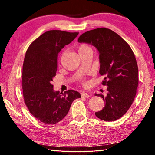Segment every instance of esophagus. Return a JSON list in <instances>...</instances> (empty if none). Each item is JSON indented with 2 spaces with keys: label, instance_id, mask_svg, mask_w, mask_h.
Wrapping results in <instances>:
<instances>
[{
  "label": "esophagus",
  "instance_id": "34e87169",
  "mask_svg": "<svg viewBox=\"0 0 155 155\" xmlns=\"http://www.w3.org/2000/svg\"><path fill=\"white\" fill-rule=\"evenodd\" d=\"M81 96L85 97V98H89V97H90L91 96L89 94H87V92H84L83 91V92L81 93Z\"/></svg>",
  "mask_w": 155,
  "mask_h": 155
}]
</instances>
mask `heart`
Wrapping results in <instances>:
<instances>
[{"label":"heart","instance_id":"b5f03b06","mask_svg":"<svg viewBox=\"0 0 155 155\" xmlns=\"http://www.w3.org/2000/svg\"><path fill=\"white\" fill-rule=\"evenodd\" d=\"M86 50H91L90 47L87 44H83L80 45V46L78 47V52L81 51H86Z\"/></svg>","mask_w":155,"mask_h":155}]
</instances>
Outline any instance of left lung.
<instances>
[{
  "label": "left lung",
  "mask_w": 155,
  "mask_h": 155,
  "mask_svg": "<svg viewBox=\"0 0 155 155\" xmlns=\"http://www.w3.org/2000/svg\"><path fill=\"white\" fill-rule=\"evenodd\" d=\"M78 41L98 50L99 73L104 77L103 85L107 86L106 96L95 94L105 103L96 116L107 122L120 119L132 104L138 86V67L132 49L118 34L107 28L87 31Z\"/></svg>",
  "instance_id": "8db88e82"
}]
</instances>
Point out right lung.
<instances>
[{
	"instance_id": "add662e5",
	"label": "right lung",
	"mask_w": 155,
	"mask_h": 155,
	"mask_svg": "<svg viewBox=\"0 0 155 155\" xmlns=\"http://www.w3.org/2000/svg\"><path fill=\"white\" fill-rule=\"evenodd\" d=\"M78 33L46 31L28 47L22 67V89L25 104L35 118L48 124L62 120L75 99V90L64 94L54 91L51 82L56 75L59 52L74 40Z\"/></svg>"
}]
</instances>
